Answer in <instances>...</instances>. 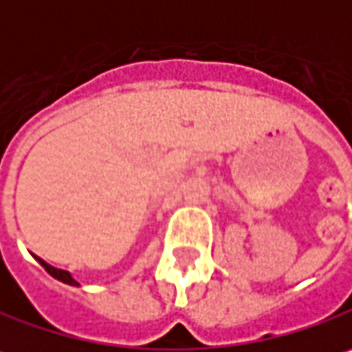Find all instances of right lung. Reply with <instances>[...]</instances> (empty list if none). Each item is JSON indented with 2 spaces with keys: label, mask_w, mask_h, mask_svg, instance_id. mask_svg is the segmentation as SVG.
<instances>
[{
  "label": "right lung",
  "mask_w": 352,
  "mask_h": 352,
  "mask_svg": "<svg viewBox=\"0 0 352 352\" xmlns=\"http://www.w3.org/2000/svg\"><path fill=\"white\" fill-rule=\"evenodd\" d=\"M35 258H37V263H39V265H41V267H43V269H45V271H47V273L52 275L53 279L61 280V283H65V285H73V287H79V283L73 279L69 271H63V269H55V267H52L50 263H45V261H43L41 257H35Z\"/></svg>",
  "instance_id": "obj_1"
}]
</instances>
